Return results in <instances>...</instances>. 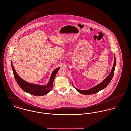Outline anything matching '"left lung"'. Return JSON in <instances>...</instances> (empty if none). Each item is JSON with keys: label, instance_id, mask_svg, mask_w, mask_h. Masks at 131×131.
Here are the masks:
<instances>
[{"label": "left lung", "instance_id": "8db88e82", "mask_svg": "<svg viewBox=\"0 0 131 131\" xmlns=\"http://www.w3.org/2000/svg\"><path fill=\"white\" fill-rule=\"evenodd\" d=\"M115 64H116V61H115V58L114 57L113 66V67H112V71H111V73L110 74V75H108L107 77V78H106L100 84H99V85H97L96 86L94 87L93 88H91V89H89V90H81L78 89L77 88H76L75 87L74 85L73 86L75 87V89L79 93L84 94V95H91V94L96 93L98 92L99 91H100L101 90L105 88L109 84V83H110V82L112 80V77H113V75H114Z\"/></svg>", "mask_w": 131, "mask_h": 131}]
</instances>
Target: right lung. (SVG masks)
Segmentation results:
<instances>
[{
	"instance_id": "right-lung-1",
	"label": "right lung",
	"mask_w": 131,
	"mask_h": 131,
	"mask_svg": "<svg viewBox=\"0 0 131 131\" xmlns=\"http://www.w3.org/2000/svg\"><path fill=\"white\" fill-rule=\"evenodd\" d=\"M12 69L14 73V75L15 79L17 82L19 86L21 88V89L26 92L30 94L35 96H42L48 93L52 88L53 80L56 76L57 72H58L59 68L56 69L53 72L51 76L50 81L48 84L46 86H39L37 85H34L32 84H29L22 79H21L19 75L16 73L15 70L12 62Z\"/></svg>"
}]
</instances>
